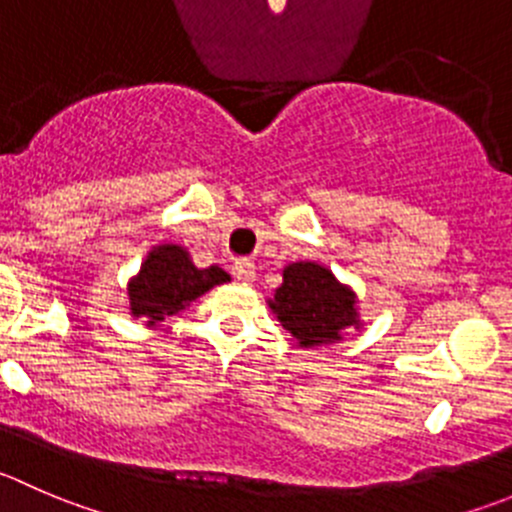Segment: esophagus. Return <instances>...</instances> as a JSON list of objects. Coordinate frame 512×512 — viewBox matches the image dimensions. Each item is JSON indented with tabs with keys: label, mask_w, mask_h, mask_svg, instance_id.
<instances>
[{
	"label": "esophagus",
	"mask_w": 512,
	"mask_h": 512,
	"mask_svg": "<svg viewBox=\"0 0 512 512\" xmlns=\"http://www.w3.org/2000/svg\"><path fill=\"white\" fill-rule=\"evenodd\" d=\"M232 275H235V280L240 282H252L255 280V265L245 260H237L235 265H232Z\"/></svg>",
	"instance_id": "1"
}]
</instances>
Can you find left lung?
<instances>
[{
	"mask_svg": "<svg viewBox=\"0 0 512 512\" xmlns=\"http://www.w3.org/2000/svg\"><path fill=\"white\" fill-rule=\"evenodd\" d=\"M270 307L300 347L327 345L340 340L347 327H360L355 292L315 262L285 267Z\"/></svg>",
	"mask_w": 512,
	"mask_h": 512,
	"instance_id": "left-lung-1",
	"label": "left lung"
}]
</instances>
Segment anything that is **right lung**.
Instances as JSON below:
<instances>
[{"label": "right lung", "instance_id": "obj_1", "mask_svg": "<svg viewBox=\"0 0 512 512\" xmlns=\"http://www.w3.org/2000/svg\"><path fill=\"white\" fill-rule=\"evenodd\" d=\"M227 280L230 275L222 267L200 270L192 265L185 247L160 245L142 262L140 275L130 280V310L135 317H145L147 325H157Z\"/></svg>", "mask_w": 512, "mask_h": 512}]
</instances>
